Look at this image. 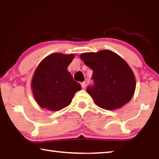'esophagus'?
<instances>
[{"label":"esophagus","instance_id":"34e87169","mask_svg":"<svg viewBox=\"0 0 159 159\" xmlns=\"http://www.w3.org/2000/svg\"><path fill=\"white\" fill-rule=\"evenodd\" d=\"M80 84H81L82 88H83V89H85V87H86V83L85 82H83V83H80Z\"/></svg>","mask_w":159,"mask_h":159}]
</instances>
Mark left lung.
<instances>
[{"label": "left lung", "instance_id": "obj_1", "mask_svg": "<svg viewBox=\"0 0 159 159\" xmlns=\"http://www.w3.org/2000/svg\"><path fill=\"white\" fill-rule=\"evenodd\" d=\"M80 57L93 71L94 83L88 86L86 92L97 105L114 110L130 100L135 90V77L123 58L109 50L83 53Z\"/></svg>", "mask_w": 159, "mask_h": 159}]
</instances>
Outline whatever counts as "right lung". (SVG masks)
I'll return each mask as SVG.
<instances>
[{
  "label": "right lung",
  "instance_id": "obj_1",
  "mask_svg": "<svg viewBox=\"0 0 159 159\" xmlns=\"http://www.w3.org/2000/svg\"><path fill=\"white\" fill-rule=\"evenodd\" d=\"M73 54L53 53L39 64L31 82L32 92L39 105L49 111H58L69 106L77 91L81 89L67 67Z\"/></svg>",
  "mask_w": 159,
  "mask_h": 159
}]
</instances>
